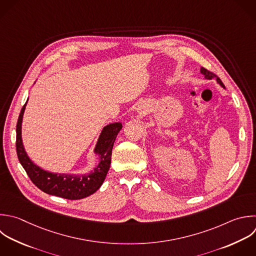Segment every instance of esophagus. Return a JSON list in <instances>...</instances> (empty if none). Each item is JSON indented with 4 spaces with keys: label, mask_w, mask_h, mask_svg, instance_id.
I'll return each instance as SVG.
<instances>
[{
    "label": "esophagus",
    "mask_w": 256,
    "mask_h": 256,
    "mask_svg": "<svg viewBox=\"0 0 256 256\" xmlns=\"http://www.w3.org/2000/svg\"><path fill=\"white\" fill-rule=\"evenodd\" d=\"M143 110H144V108H143V107H141V108H139V112H141V113H142V112H143V113H144V111H143Z\"/></svg>",
    "instance_id": "1"
}]
</instances>
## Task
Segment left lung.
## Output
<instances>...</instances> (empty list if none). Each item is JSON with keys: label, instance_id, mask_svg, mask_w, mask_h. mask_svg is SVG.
Here are the masks:
<instances>
[{"label": "left lung", "instance_id": "8db88e82", "mask_svg": "<svg viewBox=\"0 0 256 256\" xmlns=\"http://www.w3.org/2000/svg\"><path fill=\"white\" fill-rule=\"evenodd\" d=\"M200 73H201L202 75H204V78H205V79H208V80H211L212 78H216L217 83H218L221 87L224 88V85H223L222 81H221L215 74H213L212 72H209L208 70H206V69H204V68H201V69H200Z\"/></svg>", "mask_w": 256, "mask_h": 256}]
</instances>
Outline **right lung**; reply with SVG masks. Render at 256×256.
<instances>
[{"label":"right lung","mask_w":256,"mask_h":256,"mask_svg":"<svg viewBox=\"0 0 256 256\" xmlns=\"http://www.w3.org/2000/svg\"><path fill=\"white\" fill-rule=\"evenodd\" d=\"M27 102L18 118L16 147L19 161L32 182L47 194L70 200L82 199L95 193L103 184L110 168L113 145L122 129V124L115 122L103 128L94 149V153L99 156V163L90 173L80 175L52 173L36 165L25 151L22 141V122Z\"/></svg>","instance_id":"right-lung-1"}]
</instances>
